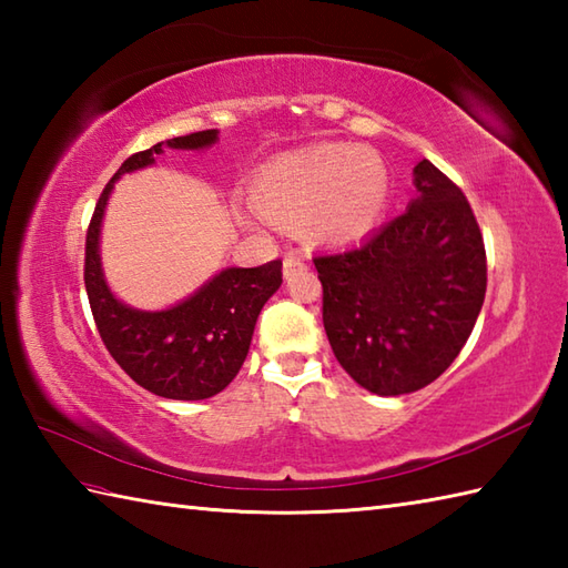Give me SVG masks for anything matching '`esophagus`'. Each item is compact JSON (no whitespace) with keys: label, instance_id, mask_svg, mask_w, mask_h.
Masks as SVG:
<instances>
[{"label":"esophagus","instance_id":"obj_1","mask_svg":"<svg viewBox=\"0 0 568 568\" xmlns=\"http://www.w3.org/2000/svg\"><path fill=\"white\" fill-rule=\"evenodd\" d=\"M305 268H307V263H305L303 256H300L297 251L287 253V256L283 258V273H285V277H291V275H295V273H300V271H305Z\"/></svg>","mask_w":568,"mask_h":568}]
</instances>
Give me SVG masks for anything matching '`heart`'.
I'll use <instances>...</instances> for the list:
<instances>
[{
    "instance_id": "obj_1",
    "label": "heart",
    "mask_w": 568,
    "mask_h": 568,
    "mask_svg": "<svg viewBox=\"0 0 568 568\" xmlns=\"http://www.w3.org/2000/svg\"><path fill=\"white\" fill-rule=\"evenodd\" d=\"M388 171L376 153L346 143L283 155L261 173L258 207L275 222H303L312 241H348L388 204Z\"/></svg>"
}]
</instances>
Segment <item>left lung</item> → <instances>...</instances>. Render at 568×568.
Wrapping results in <instances>:
<instances>
[{"mask_svg": "<svg viewBox=\"0 0 568 568\" xmlns=\"http://www.w3.org/2000/svg\"><path fill=\"white\" fill-rule=\"evenodd\" d=\"M415 185L409 207L358 246L312 258L332 352L376 395L437 381L486 297L484 234L462 187L427 159L415 165Z\"/></svg>", "mask_w": 568, "mask_h": 568, "instance_id": "obj_1", "label": "left lung"}]
</instances>
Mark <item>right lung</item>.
<instances>
[{
  "label": "right lung",
  "instance_id": "right-lung-1",
  "mask_svg": "<svg viewBox=\"0 0 568 568\" xmlns=\"http://www.w3.org/2000/svg\"><path fill=\"white\" fill-rule=\"evenodd\" d=\"M216 141V129L168 141L171 149H204ZM163 141L122 163L106 183L84 236V291L98 332L131 381L171 400H204L234 381L248 354L258 312L283 283V261L258 268H226L171 310L139 312L119 303L100 268V222L112 183L136 168L151 165Z\"/></svg>",
  "mask_w": 568,
  "mask_h": 568
}]
</instances>
